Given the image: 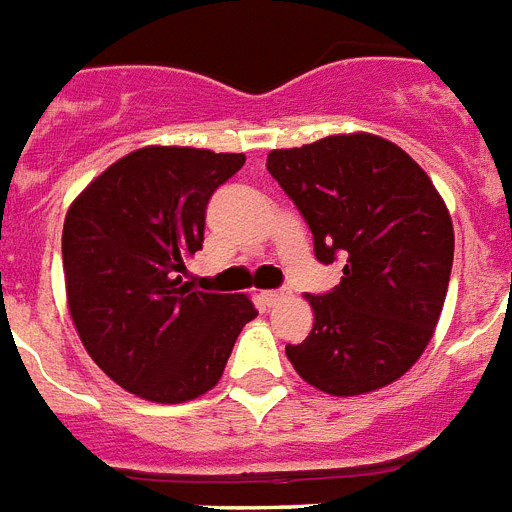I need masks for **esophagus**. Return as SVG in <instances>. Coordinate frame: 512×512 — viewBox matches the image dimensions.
Instances as JSON below:
<instances>
[{"label": "esophagus", "mask_w": 512, "mask_h": 512, "mask_svg": "<svg viewBox=\"0 0 512 512\" xmlns=\"http://www.w3.org/2000/svg\"><path fill=\"white\" fill-rule=\"evenodd\" d=\"M282 298H285V290H264V293H261V301H264V306L280 304Z\"/></svg>", "instance_id": "34e87169"}]
</instances>
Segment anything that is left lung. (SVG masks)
<instances>
[{"instance_id": "obj_1", "label": "left lung", "mask_w": 512, "mask_h": 512, "mask_svg": "<svg viewBox=\"0 0 512 512\" xmlns=\"http://www.w3.org/2000/svg\"><path fill=\"white\" fill-rule=\"evenodd\" d=\"M269 174L314 237L322 264L343 261L325 296H306L314 327L285 346L306 383L357 396L402 378L425 351L447 298L455 230L418 163L375 134H335L272 150Z\"/></svg>"}]
</instances>
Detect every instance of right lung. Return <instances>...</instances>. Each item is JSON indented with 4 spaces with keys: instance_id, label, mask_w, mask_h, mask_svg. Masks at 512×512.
Listing matches in <instances>:
<instances>
[{
    "instance_id": "obj_1",
    "label": "right lung",
    "mask_w": 512,
    "mask_h": 512,
    "mask_svg": "<svg viewBox=\"0 0 512 512\" xmlns=\"http://www.w3.org/2000/svg\"><path fill=\"white\" fill-rule=\"evenodd\" d=\"M243 163V153L140 147L65 214L73 325L97 367L142 399L179 404L211 391L259 314L248 296L203 293L179 277L203 248L208 200Z\"/></svg>"
}]
</instances>
